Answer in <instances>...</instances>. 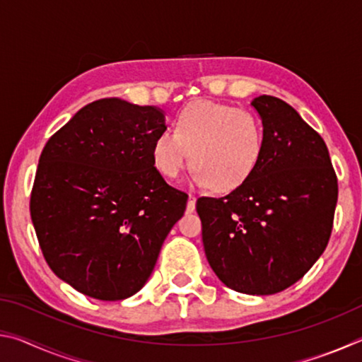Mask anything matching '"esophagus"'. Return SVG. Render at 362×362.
<instances>
[{"label":"esophagus","mask_w":362,"mask_h":362,"mask_svg":"<svg viewBox=\"0 0 362 362\" xmlns=\"http://www.w3.org/2000/svg\"><path fill=\"white\" fill-rule=\"evenodd\" d=\"M194 209H196V198H194V194H189V196H188L187 211H188V212H194Z\"/></svg>","instance_id":"1"}]
</instances>
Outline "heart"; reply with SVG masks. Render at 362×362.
Here are the masks:
<instances>
[{
  "instance_id": "b5f03b06",
  "label": "heart",
  "mask_w": 362,
  "mask_h": 362,
  "mask_svg": "<svg viewBox=\"0 0 362 362\" xmlns=\"http://www.w3.org/2000/svg\"><path fill=\"white\" fill-rule=\"evenodd\" d=\"M265 146L263 126L249 110L199 100L179 113L174 131H163L153 142L156 169L177 179L189 164L198 185L231 192L259 166Z\"/></svg>"
}]
</instances>
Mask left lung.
<instances>
[{"label":"left lung","instance_id":"obj_1","mask_svg":"<svg viewBox=\"0 0 362 362\" xmlns=\"http://www.w3.org/2000/svg\"><path fill=\"white\" fill-rule=\"evenodd\" d=\"M265 146L252 175L222 198H199L203 244L230 289L272 296L315 265L332 233L337 175L322 137L289 103L252 100Z\"/></svg>","mask_w":362,"mask_h":362}]
</instances>
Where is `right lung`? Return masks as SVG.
Returning <instances> with one entry per match:
<instances>
[{
	"label": "right lung",
	"instance_id": "1",
	"mask_svg": "<svg viewBox=\"0 0 362 362\" xmlns=\"http://www.w3.org/2000/svg\"><path fill=\"white\" fill-rule=\"evenodd\" d=\"M161 108L110 97L83 107L47 140L30 214L49 268L97 300H124L148 281L188 194L168 185L151 148Z\"/></svg>",
	"mask_w": 362,
	"mask_h": 362
}]
</instances>
